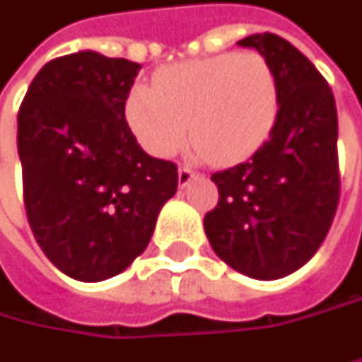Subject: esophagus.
I'll use <instances>...</instances> for the list:
<instances>
[{
  "instance_id": "34e87169",
  "label": "esophagus",
  "mask_w": 362,
  "mask_h": 362,
  "mask_svg": "<svg viewBox=\"0 0 362 362\" xmlns=\"http://www.w3.org/2000/svg\"><path fill=\"white\" fill-rule=\"evenodd\" d=\"M192 178H197V172H192L190 168L182 165L180 170H178V184H180L182 188H184V186H188V182L192 180Z\"/></svg>"
}]
</instances>
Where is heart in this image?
<instances>
[{
    "label": "heart",
    "mask_w": 362,
    "mask_h": 362,
    "mask_svg": "<svg viewBox=\"0 0 362 362\" xmlns=\"http://www.w3.org/2000/svg\"><path fill=\"white\" fill-rule=\"evenodd\" d=\"M278 114L276 70L255 51L168 66L151 88L134 86L124 101L126 124L147 153L174 157L192 132L197 155L217 165L255 155L272 136Z\"/></svg>",
    "instance_id": "obj_1"
}]
</instances>
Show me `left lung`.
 <instances>
[{"instance_id": "left-lung-1", "label": "left lung", "mask_w": 362, "mask_h": 362, "mask_svg": "<svg viewBox=\"0 0 362 362\" xmlns=\"http://www.w3.org/2000/svg\"><path fill=\"white\" fill-rule=\"evenodd\" d=\"M276 70L279 114L272 136L250 159L215 172L219 201L205 215L215 255L255 279L303 267L325 240L340 201L338 114L321 72L278 35L238 41Z\"/></svg>"}]
</instances>
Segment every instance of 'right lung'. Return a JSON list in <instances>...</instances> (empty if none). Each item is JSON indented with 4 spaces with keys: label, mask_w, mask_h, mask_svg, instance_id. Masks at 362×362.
<instances>
[{
    "label": "right lung",
    "mask_w": 362,
    "mask_h": 362,
    "mask_svg": "<svg viewBox=\"0 0 362 362\" xmlns=\"http://www.w3.org/2000/svg\"><path fill=\"white\" fill-rule=\"evenodd\" d=\"M141 66L78 51L47 62L18 112V155L30 230L66 276L122 274L178 190V165L147 155L124 101Z\"/></svg>",
    "instance_id": "add662e5"
}]
</instances>
